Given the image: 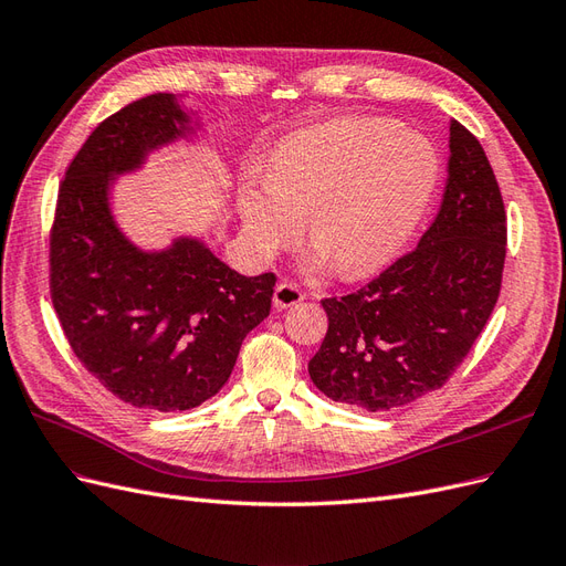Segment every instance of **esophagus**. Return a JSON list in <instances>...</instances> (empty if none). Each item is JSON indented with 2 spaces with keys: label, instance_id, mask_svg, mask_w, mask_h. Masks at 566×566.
<instances>
[{
  "label": "esophagus",
  "instance_id": "1",
  "mask_svg": "<svg viewBox=\"0 0 566 566\" xmlns=\"http://www.w3.org/2000/svg\"><path fill=\"white\" fill-rule=\"evenodd\" d=\"M303 301V292L292 284V282H280L277 286H274V296H272V303L274 308L277 311H284V308H294V305H298Z\"/></svg>",
  "mask_w": 566,
  "mask_h": 566
}]
</instances>
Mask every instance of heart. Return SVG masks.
Wrapping results in <instances>:
<instances>
[{
  "instance_id": "b5f03b06",
  "label": "heart",
  "mask_w": 566,
  "mask_h": 566,
  "mask_svg": "<svg viewBox=\"0 0 566 566\" xmlns=\"http://www.w3.org/2000/svg\"><path fill=\"white\" fill-rule=\"evenodd\" d=\"M436 182L439 154L422 133L381 118H342L286 137L268 175L249 168L237 206L255 255L286 247L308 216L315 263L353 280L406 244Z\"/></svg>"
}]
</instances>
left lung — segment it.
<instances>
[{"label":"left lung","mask_w":566,"mask_h":566,"mask_svg":"<svg viewBox=\"0 0 566 566\" xmlns=\"http://www.w3.org/2000/svg\"><path fill=\"white\" fill-rule=\"evenodd\" d=\"M507 216L479 139L450 120L448 182L417 249L355 294L325 298L329 327L308 363L336 402L394 410L450 379L486 327L503 284Z\"/></svg>","instance_id":"obj_1"}]
</instances>
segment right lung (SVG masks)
Masks as SVG:
<instances>
[{
    "instance_id": "add662e5",
    "label": "right lung",
    "mask_w": 566,
    "mask_h": 566,
    "mask_svg": "<svg viewBox=\"0 0 566 566\" xmlns=\"http://www.w3.org/2000/svg\"><path fill=\"white\" fill-rule=\"evenodd\" d=\"M189 130L166 92L102 120L63 177L50 234L52 303L77 360L127 406L156 412L197 408L222 389L277 282L244 277L199 239L149 253L118 230L113 177Z\"/></svg>"
}]
</instances>
